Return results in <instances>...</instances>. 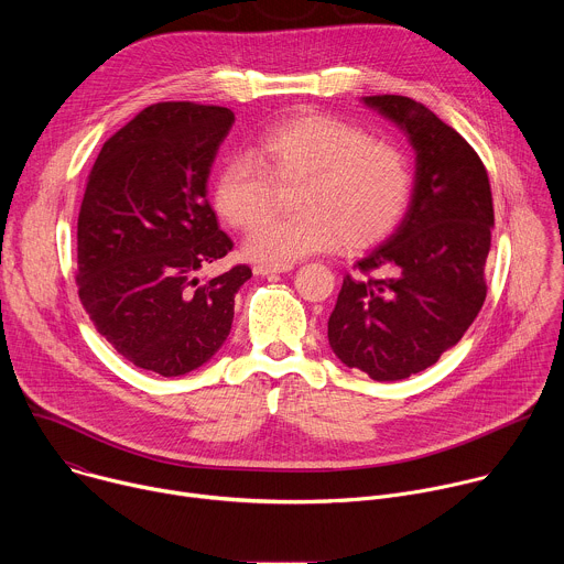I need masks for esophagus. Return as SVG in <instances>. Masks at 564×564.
Masks as SVG:
<instances>
[{"label": "esophagus", "mask_w": 564, "mask_h": 564, "mask_svg": "<svg viewBox=\"0 0 564 564\" xmlns=\"http://www.w3.org/2000/svg\"><path fill=\"white\" fill-rule=\"evenodd\" d=\"M292 270V265H283V268H276V265H254V274L257 276H272V274H283Z\"/></svg>", "instance_id": "obj_1"}]
</instances>
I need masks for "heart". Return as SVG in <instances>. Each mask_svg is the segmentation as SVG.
<instances>
[{"label":"heart","mask_w":564,"mask_h":564,"mask_svg":"<svg viewBox=\"0 0 564 564\" xmlns=\"http://www.w3.org/2000/svg\"><path fill=\"white\" fill-rule=\"evenodd\" d=\"M252 158H229L214 181V207L234 229H250L273 202V183L301 184L300 216L269 219L248 236V259L292 265L310 254L370 248L404 218L413 174L397 147L324 113H299L265 129Z\"/></svg>","instance_id":"obj_1"}]
</instances>
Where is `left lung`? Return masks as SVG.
Listing matches in <instances>:
<instances>
[{
  "instance_id": "obj_1",
  "label": "left lung",
  "mask_w": 564,
  "mask_h": 564,
  "mask_svg": "<svg viewBox=\"0 0 564 564\" xmlns=\"http://www.w3.org/2000/svg\"><path fill=\"white\" fill-rule=\"evenodd\" d=\"M361 102L406 133L415 149L409 209L344 279L328 318L333 352L375 381H399L437 364L487 299L494 198L473 147L424 105L404 96Z\"/></svg>"
}]
</instances>
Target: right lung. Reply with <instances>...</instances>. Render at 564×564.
<instances>
[{"label":"right lung","instance_id":"1","mask_svg":"<svg viewBox=\"0 0 564 564\" xmlns=\"http://www.w3.org/2000/svg\"><path fill=\"white\" fill-rule=\"evenodd\" d=\"M234 124L225 107L160 102L109 138L77 216V290L96 330L133 366L187 375L225 344L234 296L250 276L223 259L231 238L207 203L218 147Z\"/></svg>","mask_w":564,"mask_h":564}]
</instances>
